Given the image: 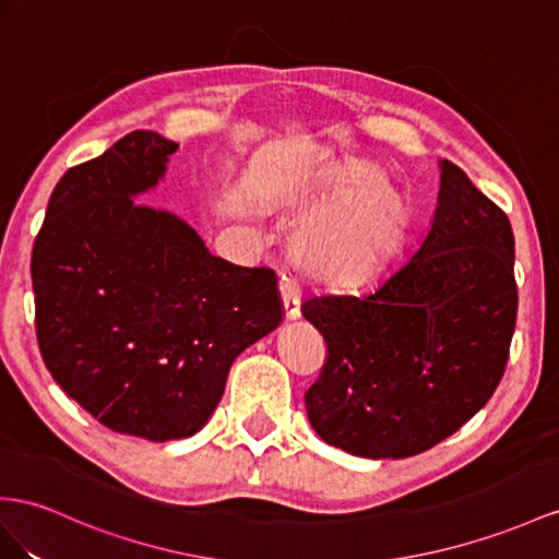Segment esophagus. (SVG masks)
<instances>
[{"mask_svg": "<svg viewBox=\"0 0 559 559\" xmlns=\"http://www.w3.org/2000/svg\"><path fill=\"white\" fill-rule=\"evenodd\" d=\"M278 288H281V302H283L285 319H288V321L299 319V297H297L295 285L288 278H281Z\"/></svg>", "mask_w": 559, "mask_h": 559, "instance_id": "obj_1", "label": "esophagus"}]
</instances>
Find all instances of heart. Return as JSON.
Returning <instances> with one entry per match:
<instances>
[{"label":"heart","mask_w":559,"mask_h":559,"mask_svg":"<svg viewBox=\"0 0 559 559\" xmlns=\"http://www.w3.org/2000/svg\"><path fill=\"white\" fill-rule=\"evenodd\" d=\"M345 195L313 214L293 236V260L325 283H354L370 274L402 219V200L382 189L378 171L347 163L333 175Z\"/></svg>","instance_id":"1"}]
</instances>
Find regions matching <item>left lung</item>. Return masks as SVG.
<instances>
[{
    "label": "left lung",
    "instance_id": "8db88e82",
    "mask_svg": "<svg viewBox=\"0 0 559 559\" xmlns=\"http://www.w3.org/2000/svg\"><path fill=\"white\" fill-rule=\"evenodd\" d=\"M302 317L325 342L305 394L317 435L352 455L408 457L457 432L506 373L518 321L508 214L441 160L420 250L366 297L321 295Z\"/></svg>",
    "mask_w": 559,
    "mask_h": 559
}]
</instances>
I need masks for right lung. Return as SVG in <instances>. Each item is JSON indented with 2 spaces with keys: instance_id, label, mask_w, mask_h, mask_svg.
<instances>
[{
  "instance_id": "add662e5",
  "label": "right lung",
  "mask_w": 559,
  "mask_h": 559,
  "mask_svg": "<svg viewBox=\"0 0 559 559\" xmlns=\"http://www.w3.org/2000/svg\"><path fill=\"white\" fill-rule=\"evenodd\" d=\"M177 146L136 130L70 167L31 260L51 378L94 420L148 441L195 435L236 356L283 319L274 271L212 257L175 214L134 205Z\"/></svg>"
}]
</instances>
